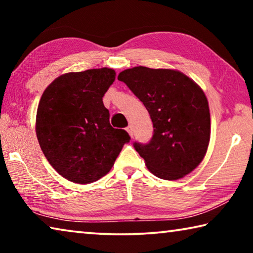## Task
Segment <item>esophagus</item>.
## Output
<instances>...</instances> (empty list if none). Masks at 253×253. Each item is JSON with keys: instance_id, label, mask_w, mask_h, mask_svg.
<instances>
[{"instance_id": "obj_1", "label": "esophagus", "mask_w": 253, "mask_h": 253, "mask_svg": "<svg viewBox=\"0 0 253 253\" xmlns=\"http://www.w3.org/2000/svg\"><path fill=\"white\" fill-rule=\"evenodd\" d=\"M126 130H127L128 134H129V136H130V137L134 136V128H132V126H131V125L128 126V127L126 128Z\"/></svg>"}]
</instances>
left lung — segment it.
I'll return each instance as SVG.
<instances>
[{
    "instance_id": "obj_1",
    "label": "left lung",
    "mask_w": 253,
    "mask_h": 253,
    "mask_svg": "<svg viewBox=\"0 0 253 253\" xmlns=\"http://www.w3.org/2000/svg\"><path fill=\"white\" fill-rule=\"evenodd\" d=\"M118 80L146 107L153 136L146 144L134 143L147 169L162 179L182 178L196 169L210 142V109L204 92L177 70L135 67Z\"/></svg>"
}]
</instances>
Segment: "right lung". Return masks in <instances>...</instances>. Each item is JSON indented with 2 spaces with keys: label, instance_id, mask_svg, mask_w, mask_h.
<instances>
[{
  "label": "right lung",
  "instance_id": "obj_1",
  "mask_svg": "<svg viewBox=\"0 0 253 253\" xmlns=\"http://www.w3.org/2000/svg\"><path fill=\"white\" fill-rule=\"evenodd\" d=\"M109 68L62 75L49 84L37 111V137L51 166L69 181L88 184L113 168L130 136L110 125L102 97L115 81Z\"/></svg>",
  "mask_w": 253,
  "mask_h": 253
}]
</instances>
